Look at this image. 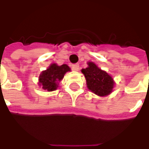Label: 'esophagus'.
<instances>
[{
	"instance_id": "obj_1",
	"label": "esophagus",
	"mask_w": 149,
	"mask_h": 149,
	"mask_svg": "<svg viewBox=\"0 0 149 149\" xmlns=\"http://www.w3.org/2000/svg\"><path fill=\"white\" fill-rule=\"evenodd\" d=\"M79 64H74V65H72V70H74V71H78V70H79Z\"/></svg>"
}]
</instances>
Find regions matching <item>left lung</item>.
Listing matches in <instances>:
<instances>
[{
    "instance_id": "obj_1",
    "label": "left lung",
    "mask_w": 149,
    "mask_h": 149,
    "mask_svg": "<svg viewBox=\"0 0 149 149\" xmlns=\"http://www.w3.org/2000/svg\"><path fill=\"white\" fill-rule=\"evenodd\" d=\"M88 65L87 68L82 70V72L85 76L89 90L100 97L108 95L114 85L112 77L93 63H88Z\"/></svg>"
}]
</instances>
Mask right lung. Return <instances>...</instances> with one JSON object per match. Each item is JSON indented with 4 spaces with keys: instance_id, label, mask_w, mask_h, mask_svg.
<instances>
[{
    "instance_id": "obj_1",
    "label": "right lung",
    "mask_w": 149,
    "mask_h": 149,
    "mask_svg": "<svg viewBox=\"0 0 149 149\" xmlns=\"http://www.w3.org/2000/svg\"><path fill=\"white\" fill-rule=\"evenodd\" d=\"M70 71V68L65 64L57 65L52 64L47 70L43 71L39 77V83L44 90L53 91L58 87V82L63 79L66 72Z\"/></svg>"
}]
</instances>
